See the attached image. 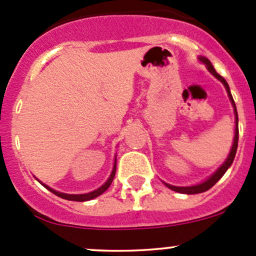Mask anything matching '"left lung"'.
<instances>
[{
  "label": "left lung",
  "instance_id": "obj_1",
  "mask_svg": "<svg viewBox=\"0 0 256 256\" xmlns=\"http://www.w3.org/2000/svg\"><path fill=\"white\" fill-rule=\"evenodd\" d=\"M200 62H203V63L207 66L208 70L212 74H213L214 76H216V79L220 80L224 84V86H226V92H228V95H229V99H230L232 104H233L234 106V112H236V136H234V142H233V146H232V150H230V154H229L228 158H226V161L224 162L223 164H222L220 167L218 168V171L216 172V174H213L210 178H208L206 182L200 183V184H197V186H190V187H176V186H171V184H167V183H164V184L167 186L168 188H171L172 190H176L178 193H184V194H197V193H202V192H206V190H208L209 188L213 187L214 184H216V182H218L219 180H220L222 177H223V174H226V170L230 167V164H233L234 161V157H236V148H238V140H239V128H238V112H236V102H234L233 100V96H232V92H230V89H229V85L228 82H226V80L223 78L222 76H219L218 73L216 72V69H214V66H212L210 62L208 60L207 58H204V56H200Z\"/></svg>",
  "mask_w": 256,
  "mask_h": 256
}]
</instances>
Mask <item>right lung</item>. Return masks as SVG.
I'll use <instances>...</instances> for the list:
<instances>
[{"label":"right lung","mask_w":256,"mask_h":256,"mask_svg":"<svg viewBox=\"0 0 256 256\" xmlns=\"http://www.w3.org/2000/svg\"><path fill=\"white\" fill-rule=\"evenodd\" d=\"M115 172H116V161H115V166H114L112 172V174H110L109 180H108L106 182H105L104 184H102L100 188H98V190H92V192H90V193H85V194H66V193L56 192V190H52V188H49L48 186H46V184H43V186H44V187L47 188V190H50L52 193H54V194L58 196V197L64 198V200H76V202H85V200H92V198H96L98 196H100V194H102V193H104L105 190H106L108 188L110 187V184H112L114 177H115Z\"/></svg>","instance_id":"right-lung-1"}]
</instances>
